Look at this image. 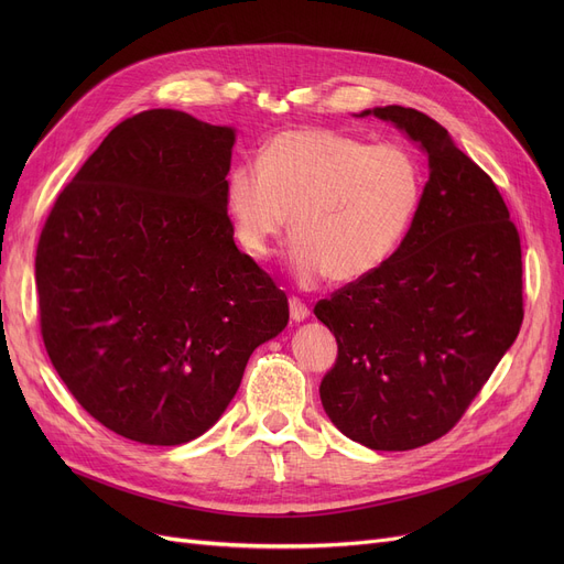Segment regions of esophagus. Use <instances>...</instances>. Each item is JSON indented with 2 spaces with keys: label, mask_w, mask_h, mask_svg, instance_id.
Returning a JSON list of instances; mask_svg holds the SVG:
<instances>
[{
  "label": "esophagus",
  "mask_w": 564,
  "mask_h": 564,
  "mask_svg": "<svg viewBox=\"0 0 564 564\" xmlns=\"http://www.w3.org/2000/svg\"><path fill=\"white\" fill-rule=\"evenodd\" d=\"M290 317L294 322H302L308 317V306L300 297H290Z\"/></svg>",
  "instance_id": "1"
}]
</instances>
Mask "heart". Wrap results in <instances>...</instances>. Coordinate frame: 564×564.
<instances>
[{"label":"heart","instance_id":"b5f03b06","mask_svg":"<svg viewBox=\"0 0 564 564\" xmlns=\"http://www.w3.org/2000/svg\"><path fill=\"white\" fill-rule=\"evenodd\" d=\"M425 175L402 143L297 128L274 134L258 164H235L224 183L237 242L270 258L290 228L292 274L302 285L327 276L361 281L387 262L416 217Z\"/></svg>","mask_w":564,"mask_h":564}]
</instances>
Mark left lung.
<instances>
[{
	"label": "left lung",
	"mask_w": 564,
	"mask_h": 564,
	"mask_svg": "<svg viewBox=\"0 0 564 564\" xmlns=\"http://www.w3.org/2000/svg\"><path fill=\"white\" fill-rule=\"evenodd\" d=\"M421 143L423 200L398 251L315 315L338 343L319 383L332 423L372 451L451 432L519 336L521 240L491 177L448 130L411 107L366 109Z\"/></svg>",
	"instance_id": "obj_1"
}]
</instances>
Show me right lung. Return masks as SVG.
<instances>
[{
	"label": "right lung",
	"instance_id": "1",
	"mask_svg": "<svg viewBox=\"0 0 564 564\" xmlns=\"http://www.w3.org/2000/svg\"><path fill=\"white\" fill-rule=\"evenodd\" d=\"M232 128L185 111L126 118L41 232L47 357L98 423L145 446L210 430L290 317L285 292L232 240Z\"/></svg>",
	"mask_w": 564,
	"mask_h": 564
}]
</instances>
